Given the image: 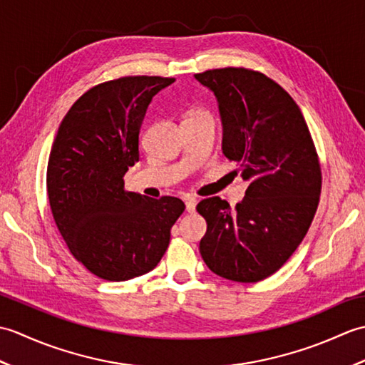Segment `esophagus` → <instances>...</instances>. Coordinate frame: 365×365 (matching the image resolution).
I'll return each instance as SVG.
<instances>
[{
  "label": "esophagus",
  "mask_w": 365,
  "mask_h": 365,
  "mask_svg": "<svg viewBox=\"0 0 365 365\" xmlns=\"http://www.w3.org/2000/svg\"><path fill=\"white\" fill-rule=\"evenodd\" d=\"M196 205H197V199L192 197V196H188L187 199H185V207H187V212L188 213H192L196 210Z\"/></svg>",
  "instance_id": "1"
}]
</instances>
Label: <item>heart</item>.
<instances>
[{
  "label": "heart",
  "instance_id": "heart-1",
  "mask_svg": "<svg viewBox=\"0 0 365 365\" xmlns=\"http://www.w3.org/2000/svg\"><path fill=\"white\" fill-rule=\"evenodd\" d=\"M192 115H208V114L204 113V111H196V113H192L191 115H188V118H192Z\"/></svg>",
  "mask_w": 365,
  "mask_h": 365
}]
</instances>
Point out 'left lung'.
I'll return each instance as SVG.
<instances>
[{
    "label": "left lung",
    "instance_id": "1",
    "mask_svg": "<svg viewBox=\"0 0 365 365\" xmlns=\"http://www.w3.org/2000/svg\"><path fill=\"white\" fill-rule=\"evenodd\" d=\"M195 78L215 94L222 152L250 182L234 210L218 196L197 204L207 221L199 251L215 274L259 282L290 259L311 227L322 191L315 145L294 100L263 73L226 67Z\"/></svg>",
    "mask_w": 365,
    "mask_h": 365
}]
</instances>
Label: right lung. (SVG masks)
Returning <instances> with one entry per match:
<instances>
[{
	"label": "right lung",
	"instance_id": "right-lung-1",
	"mask_svg": "<svg viewBox=\"0 0 365 365\" xmlns=\"http://www.w3.org/2000/svg\"><path fill=\"white\" fill-rule=\"evenodd\" d=\"M174 78L123 76L89 89L54 138L46 192L54 222L73 257L92 274L120 282L149 273L165 255L180 199L123 190L139 161L147 108Z\"/></svg>",
	"mask_w": 365,
	"mask_h": 365
}]
</instances>
